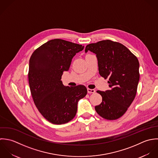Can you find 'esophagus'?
<instances>
[{"mask_svg": "<svg viewBox=\"0 0 158 158\" xmlns=\"http://www.w3.org/2000/svg\"><path fill=\"white\" fill-rule=\"evenodd\" d=\"M87 92L89 94H94L95 92V89H87Z\"/></svg>", "mask_w": 158, "mask_h": 158, "instance_id": "esophagus-1", "label": "esophagus"}]
</instances>
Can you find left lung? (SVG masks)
Instances as JSON below:
<instances>
[{
	"instance_id": "left-lung-1",
	"label": "left lung",
	"mask_w": 158,
	"mask_h": 158,
	"mask_svg": "<svg viewBox=\"0 0 158 158\" xmlns=\"http://www.w3.org/2000/svg\"><path fill=\"white\" fill-rule=\"evenodd\" d=\"M96 54L99 73L108 78L109 90L97 91L102 102L95 106L102 118L114 120L126 112L136 95L139 81V63L137 58L123 44L103 40L88 44L85 49Z\"/></svg>"
}]
</instances>
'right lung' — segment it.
<instances>
[{"mask_svg": "<svg viewBox=\"0 0 158 158\" xmlns=\"http://www.w3.org/2000/svg\"><path fill=\"white\" fill-rule=\"evenodd\" d=\"M84 48L54 39L36 49L31 57L28 77L33 101L41 115L53 124H64L73 119L79 101L87 94L84 85L65 87L61 81L74 56Z\"/></svg>", "mask_w": 158, "mask_h": 158, "instance_id": "obj_1", "label": "right lung"}]
</instances>
